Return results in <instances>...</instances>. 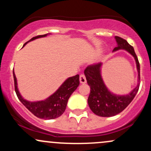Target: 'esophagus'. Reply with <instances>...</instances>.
<instances>
[{"mask_svg": "<svg viewBox=\"0 0 151 151\" xmlns=\"http://www.w3.org/2000/svg\"><path fill=\"white\" fill-rule=\"evenodd\" d=\"M80 83H82V84H85V83H86L87 80L84 74H81V75L80 76Z\"/></svg>", "mask_w": 151, "mask_h": 151, "instance_id": "esophagus-1", "label": "esophagus"}]
</instances>
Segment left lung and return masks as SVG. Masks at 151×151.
<instances>
[{
    "instance_id": "obj_1",
    "label": "left lung",
    "mask_w": 151,
    "mask_h": 151,
    "mask_svg": "<svg viewBox=\"0 0 151 151\" xmlns=\"http://www.w3.org/2000/svg\"><path fill=\"white\" fill-rule=\"evenodd\" d=\"M115 39L118 45L114 48L113 52L124 50L134 58L138 72V83L137 85L129 93L126 95H117L111 92L104 84L101 73L102 63H99L87 67L84 74L87 83L91 88L88 103L92 112L101 117H112L122 112L134 99L139 87L140 68L133 47L131 46L127 41L119 36H115Z\"/></svg>"
}]
</instances>
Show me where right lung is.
I'll return each instance as SVG.
<instances>
[{"instance_id":"add662e5","label":"right lung","mask_w":151,"mask_h":151,"mask_svg":"<svg viewBox=\"0 0 151 151\" xmlns=\"http://www.w3.org/2000/svg\"><path fill=\"white\" fill-rule=\"evenodd\" d=\"M49 34L50 33L35 36V37L32 38L30 40H29L28 42L39 39V38L45 37ZM28 42H26L24 46ZM13 76L14 80L15 92H16L19 101L35 116L45 120L55 119V118H57L62 115L66 108L68 99L80 85V76L79 74H77L74 77H68V79H66L64 83L60 85V88L45 100L38 101H29L28 100L25 99L21 96L20 93L19 92L17 88V78L14 70Z\"/></svg>"}]
</instances>
